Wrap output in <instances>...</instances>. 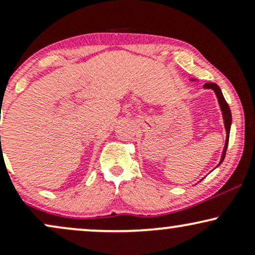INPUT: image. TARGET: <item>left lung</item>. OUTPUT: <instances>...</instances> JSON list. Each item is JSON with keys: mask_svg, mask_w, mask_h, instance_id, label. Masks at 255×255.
<instances>
[{"mask_svg": "<svg viewBox=\"0 0 255 255\" xmlns=\"http://www.w3.org/2000/svg\"><path fill=\"white\" fill-rule=\"evenodd\" d=\"M192 80H195V79H192ZM204 89H211V90L215 91L216 96H217V98H218V103H219V107H221L222 114H223L224 127H225V130H227V139H225L224 150H223V153H222L221 162H219V164H221V163L223 162V159L225 157V152H227V148H228V142H229V134H230V126H231V111H230L229 105H228L227 102H225L223 93H222V91H221V89H219V86L217 84L207 83V84L204 85Z\"/></svg>", "mask_w": 255, "mask_h": 255, "instance_id": "1", "label": "left lung"}]
</instances>
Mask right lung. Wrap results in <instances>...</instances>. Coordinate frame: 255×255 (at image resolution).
<instances>
[{"mask_svg":"<svg viewBox=\"0 0 255 255\" xmlns=\"http://www.w3.org/2000/svg\"><path fill=\"white\" fill-rule=\"evenodd\" d=\"M0 137H1V136H0Z\"/></svg>","mask_w":255,"mask_h":255,"instance_id":"obj_1","label":"right lung"}]
</instances>
